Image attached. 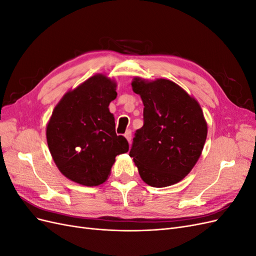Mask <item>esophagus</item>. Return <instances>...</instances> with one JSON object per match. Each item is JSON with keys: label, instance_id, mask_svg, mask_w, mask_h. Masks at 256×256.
Here are the masks:
<instances>
[{"label": "esophagus", "instance_id": "esophagus-1", "mask_svg": "<svg viewBox=\"0 0 256 256\" xmlns=\"http://www.w3.org/2000/svg\"><path fill=\"white\" fill-rule=\"evenodd\" d=\"M125 138H127V141L129 142V144L131 143V138H132V134H131V130H127L125 134Z\"/></svg>", "mask_w": 256, "mask_h": 256}]
</instances>
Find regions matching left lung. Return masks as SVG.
Returning a JSON list of instances; mask_svg holds the SVG:
<instances>
[{
    "instance_id": "obj_1",
    "label": "left lung",
    "mask_w": 256,
    "mask_h": 256,
    "mask_svg": "<svg viewBox=\"0 0 256 256\" xmlns=\"http://www.w3.org/2000/svg\"><path fill=\"white\" fill-rule=\"evenodd\" d=\"M132 90L144 104L129 156L144 182L164 188L180 182L196 166L207 138V122L198 100L166 79L136 76Z\"/></svg>"
}]
</instances>
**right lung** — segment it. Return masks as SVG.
Here are the masks:
<instances>
[{"instance_id":"add662e5","label":"right lung","mask_w":256,"mask_h":256,"mask_svg":"<svg viewBox=\"0 0 256 256\" xmlns=\"http://www.w3.org/2000/svg\"><path fill=\"white\" fill-rule=\"evenodd\" d=\"M115 80L97 74L68 90L46 127L54 164L68 180L86 187L104 184L118 154L129 144L115 132L109 104L118 96Z\"/></svg>"}]
</instances>
